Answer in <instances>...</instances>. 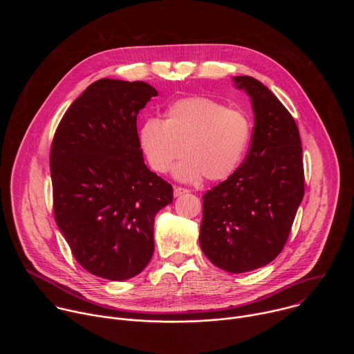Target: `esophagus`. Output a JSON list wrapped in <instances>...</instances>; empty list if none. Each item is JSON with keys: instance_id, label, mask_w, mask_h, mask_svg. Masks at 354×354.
Instances as JSON below:
<instances>
[{"instance_id": "obj_1", "label": "esophagus", "mask_w": 354, "mask_h": 354, "mask_svg": "<svg viewBox=\"0 0 354 354\" xmlns=\"http://www.w3.org/2000/svg\"><path fill=\"white\" fill-rule=\"evenodd\" d=\"M190 190L189 189H186V187H180V186H175L174 187V196L175 197H179V196H182V194H185V193H189Z\"/></svg>"}]
</instances>
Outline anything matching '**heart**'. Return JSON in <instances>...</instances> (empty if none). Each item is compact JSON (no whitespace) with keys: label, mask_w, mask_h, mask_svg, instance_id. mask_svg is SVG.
<instances>
[{"label":"heart","mask_w":354,"mask_h":354,"mask_svg":"<svg viewBox=\"0 0 354 354\" xmlns=\"http://www.w3.org/2000/svg\"><path fill=\"white\" fill-rule=\"evenodd\" d=\"M249 118L238 109L207 96L176 99L164 113V120L148 118L138 130V142L149 168L165 174L172 164L180 180L205 176L217 182L230 178L241 165L250 142Z\"/></svg>","instance_id":"obj_1"}]
</instances>
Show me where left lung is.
Here are the masks:
<instances>
[{
    "label": "left lung",
    "mask_w": 354,
    "mask_h": 354,
    "mask_svg": "<svg viewBox=\"0 0 354 354\" xmlns=\"http://www.w3.org/2000/svg\"><path fill=\"white\" fill-rule=\"evenodd\" d=\"M252 99L255 127L239 168L203 196L200 246L230 273L255 270L283 250L304 197L297 123L273 92L254 77H235Z\"/></svg>",
    "instance_id": "8db88e82"
}]
</instances>
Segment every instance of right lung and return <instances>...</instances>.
Instances as JSON below:
<instances>
[{"mask_svg":"<svg viewBox=\"0 0 354 354\" xmlns=\"http://www.w3.org/2000/svg\"><path fill=\"white\" fill-rule=\"evenodd\" d=\"M157 91L102 78L60 120L50 149L53 212L75 261L91 274L127 280L154 254V217L172 186L142 160L137 115Z\"/></svg>","mask_w":354,"mask_h":354,"instance_id":"obj_1","label":"right lung"}]
</instances>
